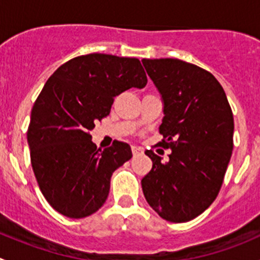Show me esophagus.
Instances as JSON below:
<instances>
[{"label":"esophagus","mask_w":260,"mask_h":260,"mask_svg":"<svg viewBox=\"0 0 260 260\" xmlns=\"http://www.w3.org/2000/svg\"><path fill=\"white\" fill-rule=\"evenodd\" d=\"M132 153H133V156H141V154L143 153V151L140 148V147L132 146Z\"/></svg>","instance_id":"1"}]
</instances>
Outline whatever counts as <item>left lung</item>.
Here are the masks:
<instances>
[{
  "instance_id": "8db88e82",
  "label": "left lung",
  "mask_w": 260,
  "mask_h": 260,
  "mask_svg": "<svg viewBox=\"0 0 260 260\" xmlns=\"http://www.w3.org/2000/svg\"><path fill=\"white\" fill-rule=\"evenodd\" d=\"M147 74L164 102L159 146L170 159L151 149L152 170L143 177V195L171 222H186L214 203L233 152L234 118L226 94L211 73L179 59H143Z\"/></svg>"
}]
</instances>
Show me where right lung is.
<instances>
[{
	"mask_svg": "<svg viewBox=\"0 0 260 260\" xmlns=\"http://www.w3.org/2000/svg\"><path fill=\"white\" fill-rule=\"evenodd\" d=\"M146 84L140 60L108 54L74 57L46 81L31 111L27 143L39 187L57 212L80 219L106 203L112 174L132 151L119 141L98 149L90 131L109 114L114 96Z\"/></svg>",
	"mask_w": 260,
	"mask_h": 260,
	"instance_id": "1",
	"label": "right lung"
}]
</instances>
